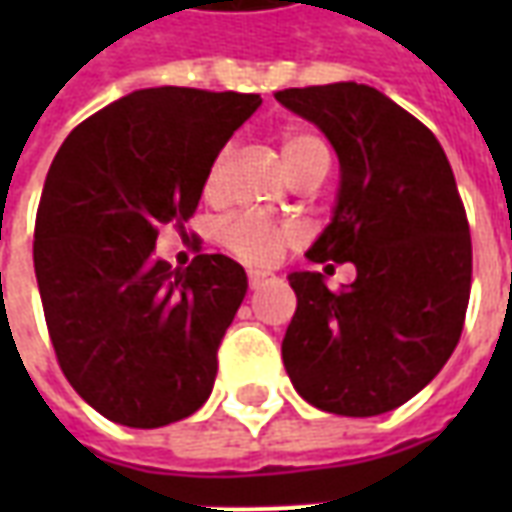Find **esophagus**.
<instances>
[{
  "mask_svg": "<svg viewBox=\"0 0 512 512\" xmlns=\"http://www.w3.org/2000/svg\"><path fill=\"white\" fill-rule=\"evenodd\" d=\"M246 282H249V288L257 290V288H263L266 282H271V274H260V271H249V274H246Z\"/></svg>",
  "mask_w": 512,
  "mask_h": 512,
  "instance_id": "34e87169",
  "label": "esophagus"
}]
</instances>
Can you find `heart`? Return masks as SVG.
<instances>
[{"label": "heart", "mask_w": 512, "mask_h": 512, "mask_svg": "<svg viewBox=\"0 0 512 512\" xmlns=\"http://www.w3.org/2000/svg\"><path fill=\"white\" fill-rule=\"evenodd\" d=\"M282 161L296 180L312 178V175H326L329 169V147L321 136L312 131H288L279 142ZM227 164H230V147H222L202 175V197L208 202L222 200L224 178H227ZM219 244L238 260L249 266L268 268L279 263V257L288 252L290 246L299 244V230L293 224L263 219L255 213H235L219 227Z\"/></svg>", "instance_id": "b5f03b06"}]
</instances>
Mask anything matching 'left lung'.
I'll return each mask as SVG.
<instances>
[{
  "label": "left lung",
  "mask_w": 512,
  "mask_h": 512,
  "mask_svg": "<svg viewBox=\"0 0 512 512\" xmlns=\"http://www.w3.org/2000/svg\"><path fill=\"white\" fill-rule=\"evenodd\" d=\"M329 136L340 158L332 224L312 263H354L329 290L296 271L282 362L307 403L376 417L428 386L461 340L472 290V235L439 139L376 87L356 82L274 93ZM334 268V266H326Z\"/></svg>",
  "instance_id": "8db88e82"
}]
</instances>
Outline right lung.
Instances as JSON below:
<instances>
[{
    "instance_id": "right-lung-1",
    "label": "right lung",
    "mask_w": 512,
    "mask_h": 512,
    "mask_svg": "<svg viewBox=\"0 0 512 512\" xmlns=\"http://www.w3.org/2000/svg\"><path fill=\"white\" fill-rule=\"evenodd\" d=\"M260 95L150 87L73 128L35 219V277L62 373L128 428H161L208 400L216 351L246 296L224 255L183 271L158 260L161 224L183 227L202 175Z\"/></svg>"
}]
</instances>
